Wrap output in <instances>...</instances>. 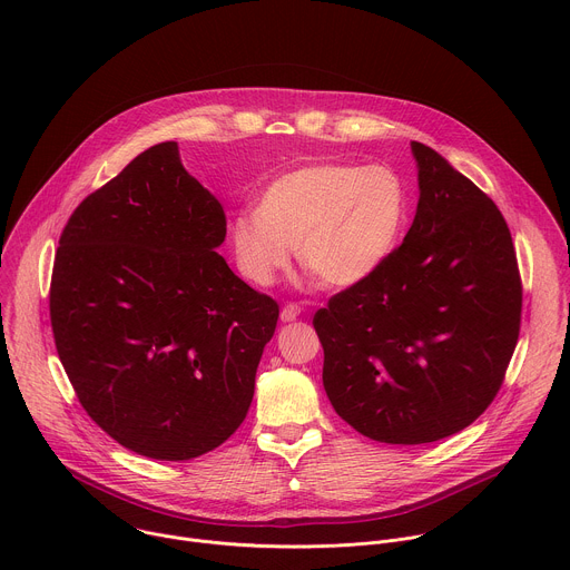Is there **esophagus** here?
I'll return each mask as SVG.
<instances>
[{
    "label": "esophagus",
    "instance_id": "obj_1",
    "mask_svg": "<svg viewBox=\"0 0 570 570\" xmlns=\"http://www.w3.org/2000/svg\"><path fill=\"white\" fill-rule=\"evenodd\" d=\"M299 313H302V306L295 304V302H291V304H284L279 317H282V322H293V320H297Z\"/></svg>",
    "mask_w": 570,
    "mask_h": 570
}]
</instances>
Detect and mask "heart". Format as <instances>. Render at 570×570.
Returning a JSON list of instances; mask_svg holds the SVG:
<instances>
[{"label": "heart", "mask_w": 570, "mask_h": 570, "mask_svg": "<svg viewBox=\"0 0 570 570\" xmlns=\"http://www.w3.org/2000/svg\"><path fill=\"white\" fill-rule=\"evenodd\" d=\"M409 223V191L390 167L317 161L275 178L257 212L229 223V248L248 282L271 286L291 264L330 288L372 279L394 255Z\"/></svg>", "instance_id": "b5f03b06"}]
</instances>
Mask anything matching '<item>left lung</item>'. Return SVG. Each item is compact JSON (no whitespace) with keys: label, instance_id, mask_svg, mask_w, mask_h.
I'll use <instances>...</instances> for the list:
<instances>
[{"label":"left lung","instance_id":"8db88e82","mask_svg":"<svg viewBox=\"0 0 570 570\" xmlns=\"http://www.w3.org/2000/svg\"><path fill=\"white\" fill-rule=\"evenodd\" d=\"M420 203L390 262L334 295L313 327L334 411L385 444H426L475 422L503 385L521 327L510 227L469 178L413 141Z\"/></svg>","mask_w":570,"mask_h":570}]
</instances>
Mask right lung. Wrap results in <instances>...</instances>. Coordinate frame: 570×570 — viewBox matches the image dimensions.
I'll return each mask as SVG.
<instances>
[{"label":"right lung","instance_id":"obj_1","mask_svg":"<svg viewBox=\"0 0 570 570\" xmlns=\"http://www.w3.org/2000/svg\"><path fill=\"white\" fill-rule=\"evenodd\" d=\"M223 240L225 212L176 141L139 153L60 234V363L86 413L139 455L198 458L248 415L279 306L229 271Z\"/></svg>","mask_w":570,"mask_h":570}]
</instances>
